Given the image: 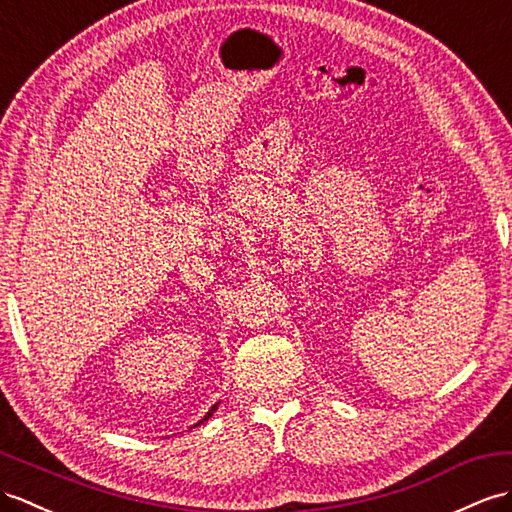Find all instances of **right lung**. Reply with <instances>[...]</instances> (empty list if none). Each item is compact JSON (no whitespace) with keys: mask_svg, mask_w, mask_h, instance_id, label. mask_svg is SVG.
I'll list each match as a JSON object with an SVG mask.
<instances>
[{"mask_svg":"<svg viewBox=\"0 0 512 512\" xmlns=\"http://www.w3.org/2000/svg\"><path fill=\"white\" fill-rule=\"evenodd\" d=\"M217 406H219V404H215V406H213V408H210V410H208V413H206V417H204V419H202V421H199V423H204V421H206V419H208V417H210V415H213V413H215V410H217Z\"/></svg>","mask_w":512,"mask_h":512,"instance_id":"right-lung-1","label":"right lung"}]
</instances>
